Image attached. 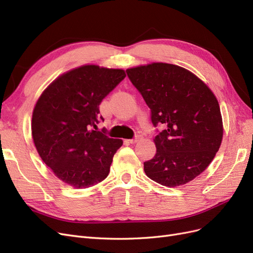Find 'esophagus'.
Instances as JSON below:
<instances>
[{
	"mask_svg": "<svg viewBox=\"0 0 253 253\" xmlns=\"http://www.w3.org/2000/svg\"><path fill=\"white\" fill-rule=\"evenodd\" d=\"M141 139V136L140 135H137L135 138H133V139H128L127 141L129 142V143H136V142H138L139 140Z\"/></svg>",
	"mask_w": 253,
	"mask_h": 253,
	"instance_id": "esophagus-1",
	"label": "esophagus"
}]
</instances>
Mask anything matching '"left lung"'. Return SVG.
<instances>
[{
  "instance_id": "obj_1",
  "label": "left lung",
  "mask_w": 253,
  "mask_h": 253,
  "mask_svg": "<svg viewBox=\"0 0 253 253\" xmlns=\"http://www.w3.org/2000/svg\"><path fill=\"white\" fill-rule=\"evenodd\" d=\"M134 86L151 109L156 154L143 164L149 178L160 185L182 186L211 164L223 140L217 99L207 84L178 65L154 62L126 70Z\"/></svg>"
}]
</instances>
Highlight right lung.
I'll return each instance as SVG.
<instances>
[{
    "mask_svg": "<svg viewBox=\"0 0 253 253\" xmlns=\"http://www.w3.org/2000/svg\"><path fill=\"white\" fill-rule=\"evenodd\" d=\"M120 68L87 64L62 74L44 89L33 112L36 149L57 177L85 189L108 177L122 139L90 129L99 120V104L126 78Z\"/></svg>",
    "mask_w": 253,
    "mask_h": 253,
    "instance_id": "obj_1",
    "label": "right lung"
}]
</instances>
